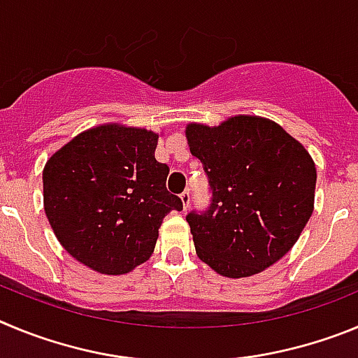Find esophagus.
I'll return each instance as SVG.
<instances>
[{
    "label": "esophagus",
    "mask_w": 358,
    "mask_h": 358,
    "mask_svg": "<svg viewBox=\"0 0 358 358\" xmlns=\"http://www.w3.org/2000/svg\"><path fill=\"white\" fill-rule=\"evenodd\" d=\"M180 199H182L183 203V210H187V208H189V203H191V192L183 191L182 194H180Z\"/></svg>",
    "instance_id": "1"
}]
</instances>
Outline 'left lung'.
Masks as SVG:
<instances>
[{"label": "left lung", "mask_w": 358, "mask_h": 358, "mask_svg": "<svg viewBox=\"0 0 358 358\" xmlns=\"http://www.w3.org/2000/svg\"><path fill=\"white\" fill-rule=\"evenodd\" d=\"M212 198L187 223L199 259L219 275L244 278L278 262L314 210L315 166L280 124L235 115L219 127L187 124Z\"/></svg>", "instance_id": "left-lung-1"}]
</instances>
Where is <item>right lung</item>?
I'll list each match as a JSON object with an SVG mask.
<instances>
[{
    "mask_svg": "<svg viewBox=\"0 0 358 358\" xmlns=\"http://www.w3.org/2000/svg\"><path fill=\"white\" fill-rule=\"evenodd\" d=\"M159 135L101 124L60 148L43 171L44 212L71 257L101 275H124L151 257L162 219L182 210L155 159Z\"/></svg>",
    "mask_w": 358,
    "mask_h": 358,
    "instance_id": "obj_1",
    "label": "right lung"
}]
</instances>
